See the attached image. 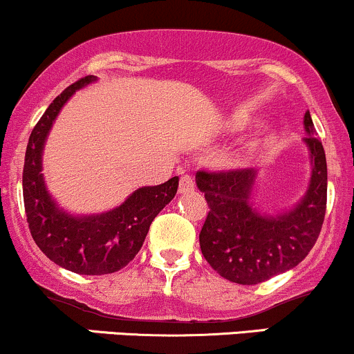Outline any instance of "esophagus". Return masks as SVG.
I'll return each mask as SVG.
<instances>
[{"instance_id": "34e87169", "label": "esophagus", "mask_w": 354, "mask_h": 354, "mask_svg": "<svg viewBox=\"0 0 354 354\" xmlns=\"http://www.w3.org/2000/svg\"><path fill=\"white\" fill-rule=\"evenodd\" d=\"M194 191V180L191 176H182L180 182H178V192L180 194H189Z\"/></svg>"}]
</instances>
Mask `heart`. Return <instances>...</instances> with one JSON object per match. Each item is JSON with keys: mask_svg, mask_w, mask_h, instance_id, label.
<instances>
[{"mask_svg": "<svg viewBox=\"0 0 354 354\" xmlns=\"http://www.w3.org/2000/svg\"><path fill=\"white\" fill-rule=\"evenodd\" d=\"M246 123H248V120H246L245 116H234L233 120H231V127H233V130H241V128H245Z\"/></svg>", "mask_w": 354, "mask_h": 354, "instance_id": "heart-1", "label": "heart"}]
</instances>
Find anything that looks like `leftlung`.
<instances>
[{
	"label": "left lung",
	"mask_w": 354,
	"mask_h": 354,
	"mask_svg": "<svg viewBox=\"0 0 354 354\" xmlns=\"http://www.w3.org/2000/svg\"><path fill=\"white\" fill-rule=\"evenodd\" d=\"M304 128L313 170L304 197L287 211L265 214L250 203L258 176L254 169L196 174L197 189L209 204L199 234L201 252L230 282H265L297 267L317 241L328 201V165L309 111Z\"/></svg>",
	"instance_id": "1"
}]
</instances>
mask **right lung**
I'll return each mask as SVG.
<instances>
[{
	"label": "right lung",
	"instance_id": "obj_1",
	"mask_svg": "<svg viewBox=\"0 0 354 354\" xmlns=\"http://www.w3.org/2000/svg\"><path fill=\"white\" fill-rule=\"evenodd\" d=\"M94 81L96 75H86L50 102L30 135L24 165V203L33 241L59 267L81 275H106L127 267L178 187V177L140 187L123 204L100 214H71L55 203L41 174L45 142L72 94Z\"/></svg>",
	"mask_w": 354,
	"mask_h": 354
}]
</instances>
